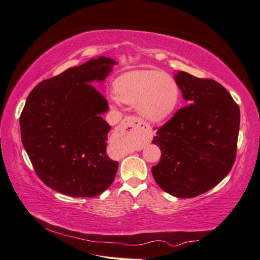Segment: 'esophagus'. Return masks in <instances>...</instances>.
<instances>
[{"label":"esophagus","mask_w":260,"mask_h":260,"mask_svg":"<svg viewBox=\"0 0 260 260\" xmlns=\"http://www.w3.org/2000/svg\"><path fill=\"white\" fill-rule=\"evenodd\" d=\"M141 128L142 127H141L140 120L135 117L125 118L119 125V129L121 131V133H124L126 135L134 136L136 134H139Z\"/></svg>","instance_id":"esophagus-1"}]
</instances>
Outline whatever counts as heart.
<instances>
[{"mask_svg":"<svg viewBox=\"0 0 260 260\" xmlns=\"http://www.w3.org/2000/svg\"><path fill=\"white\" fill-rule=\"evenodd\" d=\"M119 101L136 105L145 119L159 123L173 114L180 101V88L171 76L157 70L131 71L114 84Z\"/></svg>","mask_w":260,"mask_h":260,"instance_id":"obj_1","label":"heart"}]
</instances>
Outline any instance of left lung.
Segmentation results:
<instances>
[{
  "label": "left lung",
  "mask_w": 260,
  "mask_h": 260,
  "mask_svg": "<svg viewBox=\"0 0 260 260\" xmlns=\"http://www.w3.org/2000/svg\"><path fill=\"white\" fill-rule=\"evenodd\" d=\"M175 80L187 105L157 129L153 143L162 153L152 173L163 191L193 198L211 190L233 168L240 109L213 79L180 71Z\"/></svg>",
  "instance_id": "1"
}]
</instances>
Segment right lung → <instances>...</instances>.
<instances>
[{
	"instance_id": "add662e5",
	"label": "right lung",
	"mask_w": 260,
	"mask_h": 260,
	"mask_svg": "<svg viewBox=\"0 0 260 260\" xmlns=\"http://www.w3.org/2000/svg\"><path fill=\"white\" fill-rule=\"evenodd\" d=\"M116 62L101 57L41 81L20 116L21 140L37 175L52 190L92 198L113 183L118 162L107 154V99L93 86Z\"/></svg>"
}]
</instances>
